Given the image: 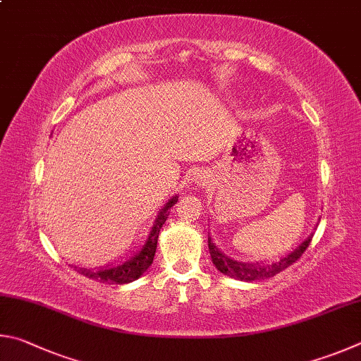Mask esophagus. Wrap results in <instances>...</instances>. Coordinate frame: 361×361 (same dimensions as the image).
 I'll use <instances>...</instances> for the list:
<instances>
[{
	"label": "esophagus",
	"instance_id": "34e87169",
	"mask_svg": "<svg viewBox=\"0 0 361 361\" xmlns=\"http://www.w3.org/2000/svg\"><path fill=\"white\" fill-rule=\"evenodd\" d=\"M206 180V176L204 173H198L197 176H195V182H198V184H201V182Z\"/></svg>",
	"mask_w": 361,
	"mask_h": 361
}]
</instances>
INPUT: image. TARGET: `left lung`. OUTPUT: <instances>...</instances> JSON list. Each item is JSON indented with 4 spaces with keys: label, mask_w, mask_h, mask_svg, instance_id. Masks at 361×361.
<instances>
[{
    "label": "left lung",
    "mask_w": 361,
    "mask_h": 361,
    "mask_svg": "<svg viewBox=\"0 0 361 361\" xmlns=\"http://www.w3.org/2000/svg\"><path fill=\"white\" fill-rule=\"evenodd\" d=\"M312 239V233L309 235L305 241H301L295 249L287 252L286 255H281L279 258H273V260H264V262H255V263H245L238 262L235 258H231L220 250L216 243L212 241V238H207V245H209V254L212 258V263L216 264V268L220 273L233 277L238 281H258L264 279V277H271L277 273H281L282 269L288 268L290 264L295 263L298 258L305 254L309 243Z\"/></svg>",
    "instance_id": "left-lung-1"
}]
</instances>
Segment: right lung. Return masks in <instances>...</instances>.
Instances as JSON below:
<instances>
[{
	"mask_svg": "<svg viewBox=\"0 0 361 361\" xmlns=\"http://www.w3.org/2000/svg\"><path fill=\"white\" fill-rule=\"evenodd\" d=\"M179 197L174 195L171 197L164 206L158 211L157 217L154 220V225L149 231L147 238H145L144 244L139 247L137 250H133V255H128L125 260L118 262L116 264H106V267H99V268H79L74 267L78 269V273L84 274L88 279L103 282V283H116V286H123V283H130L133 281H136L141 277L145 271L149 269V267L154 262L155 257V250H157V241H158V235H160V228L163 224L166 222V219L169 216V209L173 207Z\"/></svg>",
	"mask_w": 361,
	"mask_h": 361,
	"instance_id": "add662e5",
	"label": "right lung"
}]
</instances>
